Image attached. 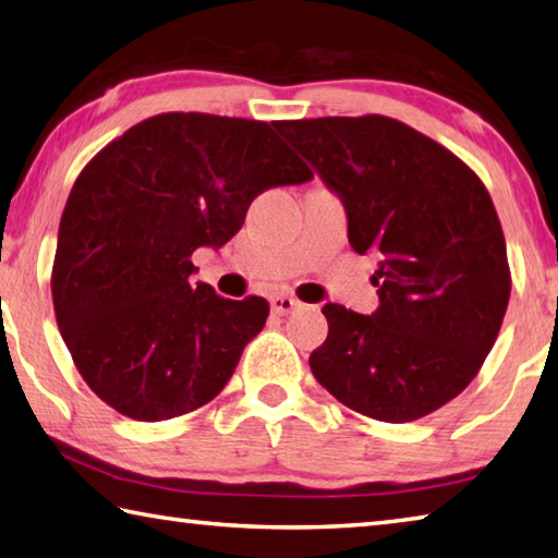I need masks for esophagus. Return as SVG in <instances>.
I'll use <instances>...</instances> for the list:
<instances>
[{"label":"esophagus","instance_id":"1","mask_svg":"<svg viewBox=\"0 0 558 558\" xmlns=\"http://www.w3.org/2000/svg\"><path fill=\"white\" fill-rule=\"evenodd\" d=\"M298 307H300V302L295 298H288V295L270 298V310H272V314H278V317H286V314H290Z\"/></svg>","mask_w":558,"mask_h":558}]
</instances>
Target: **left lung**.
Returning a JSON list of instances; mask_svg holds the SVG:
<instances>
[{
	"label": "left lung",
	"mask_w": 558,
	"mask_h": 558,
	"mask_svg": "<svg viewBox=\"0 0 558 558\" xmlns=\"http://www.w3.org/2000/svg\"><path fill=\"white\" fill-rule=\"evenodd\" d=\"M341 199L351 248L378 258L380 307L324 305L327 341L314 378L380 422H412L469 385L488 356L510 300L498 211L481 178L390 117L276 121Z\"/></svg>",
	"instance_id": "obj_1"
}]
</instances>
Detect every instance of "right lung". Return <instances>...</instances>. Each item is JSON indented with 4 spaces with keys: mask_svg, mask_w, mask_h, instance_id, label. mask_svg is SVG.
Segmentation results:
<instances>
[{
    "mask_svg": "<svg viewBox=\"0 0 558 558\" xmlns=\"http://www.w3.org/2000/svg\"><path fill=\"white\" fill-rule=\"evenodd\" d=\"M312 180L266 121L170 111L89 160L58 229L53 307L80 376L109 408L163 422L217 398L268 302L192 282L263 190Z\"/></svg>",
    "mask_w": 558,
    "mask_h": 558,
    "instance_id": "add662e5",
    "label": "right lung"
}]
</instances>
